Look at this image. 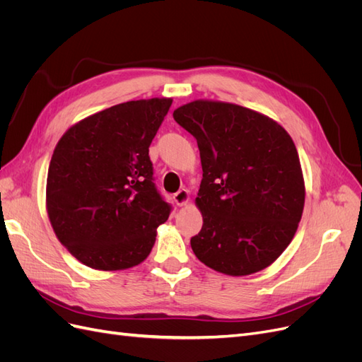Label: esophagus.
<instances>
[{"label":"esophagus","mask_w":362,"mask_h":362,"mask_svg":"<svg viewBox=\"0 0 362 362\" xmlns=\"http://www.w3.org/2000/svg\"><path fill=\"white\" fill-rule=\"evenodd\" d=\"M189 199H190V196H189V192L185 190V189H181L180 192H177L173 194V201H175V204H177L178 206H182V205H185L189 202Z\"/></svg>","instance_id":"esophagus-1"}]
</instances>
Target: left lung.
<instances>
[{
  "instance_id": "obj_1",
  "label": "left lung",
  "mask_w": 362,
  "mask_h": 362,
  "mask_svg": "<svg viewBox=\"0 0 362 362\" xmlns=\"http://www.w3.org/2000/svg\"><path fill=\"white\" fill-rule=\"evenodd\" d=\"M198 141L204 225L190 245L205 266L245 276L270 266L293 240L305 204L300 161L275 120L246 107L193 101L173 112Z\"/></svg>"
}]
</instances>
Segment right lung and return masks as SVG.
<instances>
[{
  "mask_svg": "<svg viewBox=\"0 0 362 362\" xmlns=\"http://www.w3.org/2000/svg\"><path fill=\"white\" fill-rule=\"evenodd\" d=\"M170 98L128 101L71 127L54 149L47 210L60 243L83 264L122 270L140 264L172 206L156 187L152 139Z\"/></svg>",
  "mask_w": 362,
  "mask_h": 362,
  "instance_id": "right-lung-1",
  "label": "right lung"
}]
</instances>
